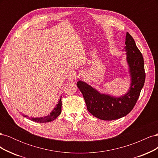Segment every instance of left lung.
<instances>
[{
	"label": "left lung",
	"instance_id": "8db88e82",
	"mask_svg": "<svg viewBox=\"0 0 158 158\" xmlns=\"http://www.w3.org/2000/svg\"><path fill=\"white\" fill-rule=\"evenodd\" d=\"M125 51L131 76V84L128 93L120 98L102 94L86 83L78 81L77 85L82 92L88 111L95 117L112 121L126 116L135 107L144 86L146 78L144 59L132 37L127 33Z\"/></svg>",
	"mask_w": 158,
	"mask_h": 158
}]
</instances>
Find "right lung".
<instances>
[{
  "instance_id": "right-lung-1",
  "label": "right lung",
  "mask_w": 158,
  "mask_h": 158,
  "mask_svg": "<svg viewBox=\"0 0 158 158\" xmlns=\"http://www.w3.org/2000/svg\"><path fill=\"white\" fill-rule=\"evenodd\" d=\"M61 107H62V102H61V97L59 99L58 103L56 104L55 109L52 110V111L46 117H40V118H34V117H29L25 114H23L24 117L27 118L28 119H30L31 121H33L37 123H48L52 121H54L55 119L58 117L59 114L61 113Z\"/></svg>"
}]
</instances>
